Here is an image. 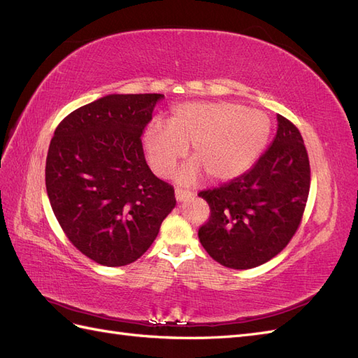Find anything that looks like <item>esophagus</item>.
<instances>
[{
  "label": "esophagus",
  "mask_w": 358,
  "mask_h": 358,
  "mask_svg": "<svg viewBox=\"0 0 358 358\" xmlns=\"http://www.w3.org/2000/svg\"><path fill=\"white\" fill-rule=\"evenodd\" d=\"M175 196H176V200L178 201H185V200H188V199H191L194 194L191 192V191H185V189H176V192H175Z\"/></svg>",
  "instance_id": "1"
}]
</instances>
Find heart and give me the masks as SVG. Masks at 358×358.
Segmentation results:
<instances>
[{
	"label": "heart",
	"instance_id": "heart-1",
	"mask_svg": "<svg viewBox=\"0 0 358 358\" xmlns=\"http://www.w3.org/2000/svg\"><path fill=\"white\" fill-rule=\"evenodd\" d=\"M272 124L257 109L230 101H189L171 110L167 127L158 121L146 125L142 146L149 167L164 176L191 146L196 161L182 167L176 179L196 180L203 170L213 182L242 176L264 150Z\"/></svg>",
	"mask_w": 358,
	"mask_h": 358
}]
</instances>
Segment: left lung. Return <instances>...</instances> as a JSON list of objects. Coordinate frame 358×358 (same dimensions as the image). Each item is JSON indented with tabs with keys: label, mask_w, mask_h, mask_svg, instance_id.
Here are the masks:
<instances>
[{
	"label": "left lung",
	"mask_w": 358,
	"mask_h": 358,
	"mask_svg": "<svg viewBox=\"0 0 358 358\" xmlns=\"http://www.w3.org/2000/svg\"><path fill=\"white\" fill-rule=\"evenodd\" d=\"M310 167L299 129L278 115L272 145L251 170L201 191L210 218L199 239L220 264L245 270L278 255L297 231L309 196Z\"/></svg>",
	"instance_id": "obj_1"
}]
</instances>
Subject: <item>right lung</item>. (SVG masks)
Returning a JSON list of instances; mask_svg holds the SVG:
<instances>
[{
  "mask_svg": "<svg viewBox=\"0 0 358 358\" xmlns=\"http://www.w3.org/2000/svg\"><path fill=\"white\" fill-rule=\"evenodd\" d=\"M161 94H110L57 127L46 189L70 242L95 263L127 266L142 257L175 209V189L146 164L140 136Z\"/></svg>",
  "mask_w": 358,
  "mask_h": 358,
  "instance_id": "right-lung-1",
  "label": "right lung"
}]
</instances>
